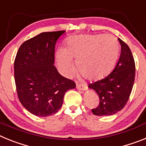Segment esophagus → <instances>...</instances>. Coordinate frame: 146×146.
I'll return each instance as SVG.
<instances>
[{
  "label": "esophagus",
  "instance_id": "obj_1",
  "mask_svg": "<svg viewBox=\"0 0 146 146\" xmlns=\"http://www.w3.org/2000/svg\"><path fill=\"white\" fill-rule=\"evenodd\" d=\"M76 88L81 90H86L87 87L86 84H76Z\"/></svg>",
  "mask_w": 146,
  "mask_h": 146
}]
</instances>
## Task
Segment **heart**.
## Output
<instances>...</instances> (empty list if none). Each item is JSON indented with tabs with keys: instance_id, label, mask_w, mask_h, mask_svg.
<instances>
[{
	"instance_id": "obj_1",
	"label": "heart",
	"mask_w": 146,
	"mask_h": 146,
	"mask_svg": "<svg viewBox=\"0 0 146 146\" xmlns=\"http://www.w3.org/2000/svg\"><path fill=\"white\" fill-rule=\"evenodd\" d=\"M119 51L120 44L113 35H79L68 38L65 48H59L56 52V59L64 76L72 74L75 59L79 72L94 80L104 78L113 70Z\"/></svg>"
}]
</instances>
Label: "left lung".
Segmentation results:
<instances>
[{"instance_id":"left-lung-1","label":"left lung","mask_w":146,"mask_h":146,"mask_svg":"<svg viewBox=\"0 0 146 146\" xmlns=\"http://www.w3.org/2000/svg\"><path fill=\"white\" fill-rule=\"evenodd\" d=\"M121 46L120 58L111 73L101 80L89 84L97 92L99 104L92 112L98 116L112 115L126 104L131 95L135 77V63L127 44L118 39Z\"/></svg>"}]
</instances>
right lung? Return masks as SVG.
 <instances>
[{"label": "right lung", "mask_w": 146, "mask_h": 146, "mask_svg": "<svg viewBox=\"0 0 146 146\" xmlns=\"http://www.w3.org/2000/svg\"><path fill=\"white\" fill-rule=\"evenodd\" d=\"M65 31L42 32L24 42L14 63L17 96L33 115L48 117L59 111L65 92L76 87L59 74L54 64L56 41Z\"/></svg>", "instance_id": "right-lung-1"}]
</instances>
